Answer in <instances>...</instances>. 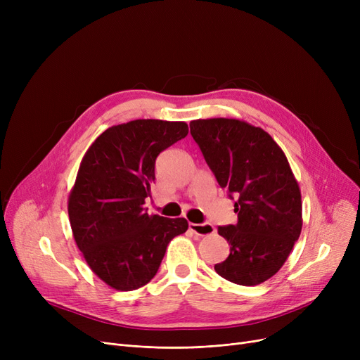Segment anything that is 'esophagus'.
I'll use <instances>...</instances> for the list:
<instances>
[{
  "instance_id": "1",
  "label": "esophagus",
  "mask_w": 360,
  "mask_h": 360,
  "mask_svg": "<svg viewBox=\"0 0 360 360\" xmlns=\"http://www.w3.org/2000/svg\"><path fill=\"white\" fill-rule=\"evenodd\" d=\"M190 229L198 235V236H207V235H213L216 232V228L210 223H190Z\"/></svg>"
}]
</instances>
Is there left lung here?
I'll use <instances>...</instances> for the list:
<instances>
[{
	"instance_id": "left-lung-1",
	"label": "left lung",
	"mask_w": 360,
	"mask_h": 360,
	"mask_svg": "<svg viewBox=\"0 0 360 360\" xmlns=\"http://www.w3.org/2000/svg\"><path fill=\"white\" fill-rule=\"evenodd\" d=\"M190 128L219 185L238 197V223L219 228L231 254L214 270L240 286L259 285L281 269L302 231L288 158L269 132L240 120H195Z\"/></svg>"
}]
</instances>
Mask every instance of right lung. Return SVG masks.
<instances>
[{"label": "right lung", "instance_id": "add662e5", "mask_svg": "<svg viewBox=\"0 0 360 360\" xmlns=\"http://www.w3.org/2000/svg\"><path fill=\"white\" fill-rule=\"evenodd\" d=\"M186 134L181 121L136 120L108 128L83 156L68 197L70 224L87 266L112 289L147 285L167 243L188 229L184 217L144 210L156 158Z\"/></svg>", "mask_w": 360, "mask_h": 360}]
</instances>
